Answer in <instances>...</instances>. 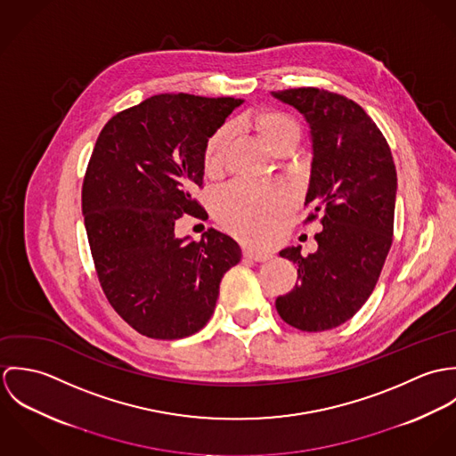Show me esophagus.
<instances>
[{
	"mask_svg": "<svg viewBox=\"0 0 456 456\" xmlns=\"http://www.w3.org/2000/svg\"><path fill=\"white\" fill-rule=\"evenodd\" d=\"M244 256H246L248 260L253 261H266L272 258V255L263 253V251H255V249H246V251H244Z\"/></svg>",
	"mask_w": 456,
	"mask_h": 456,
	"instance_id": "esophagus-1",
	"label": "esophagus"
}]
</instances>
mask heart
<instances>
[{"label": "heart", "instance_id": "b5f03b06", "mask_svg": "<svg viewBox=\"0 0 456 456\" xmlns=\"http://www.w3.org/2000/svg\"><path fill=\"white\" fill-rule=\"evenodd\" d=\"M248 125L256 131L261 142L273 151L275 145L286 138L298 140V125L279 110L263 109L248 118ZM230 140L226 126L214 131L203 147V168L214 174L223 165V156ZM288 195L279 188H255L248 184H232L224 188L214 200V214L235 237L251 242H268L288 210Z\"/></svg>", "mask_w": 456, "mask_h": 456}]
</instances>
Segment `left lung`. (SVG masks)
Instances as JSON below:
<instances>
[{"label": "left lung", "mask_w": 456, "mask_h": 456, "mask_svg": "<svg viewBox=\"0 0 456 456\" xmlns=\"http://www.w3.org/2000/svg\"><path fill=\"white\" fill-rule=\"evenodd\" d=\"M272 96L309 125L305 205L323 214L316 253L302 256L300 246L279 253L298 265L300 281L275 307L288 325L323 331L351 320L376 288L393 240L396 170L387 138L353 100L316 87Z\"/></svg>", "instance_id": "1"}]
</instances>
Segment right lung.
Segmentation results:
<instances>
[{"label": "right lung", "instance_id": "right-lung-1", "mask_svg": "<svg viewBox=\"0 0 456 456\" xmlns=\"http://www.w3.org/2000/svg\"><path fill=\"white\" fill-rule=\"evenodd\" d=\"M242 105L235 98L156 94L100 133L82 186V214L100 284L138 333L174 340L210 320L240 246L210 228L175 237L183 214L203 212V147Z\"/></svg>", "mask_w": 456, "mask_h": 456}]
</instances>
